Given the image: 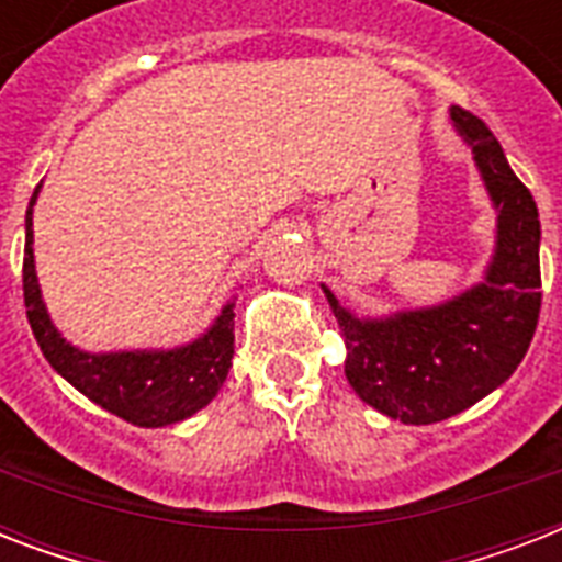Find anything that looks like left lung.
I'll return each mask as SVG.
<instances>
[{"instance_id": "1", "label": "left lung", "mask_w": 562, "mask_h": 562, "mask_svg": "<svg viewBox=\"0 0 562 562\" xmlns=\"http://www.w3.org/2000/svg\"><path fill=\"white\" fill-rule=\"evenodd\" d=\"M498 210V250L487 280L452 303L391 321L352 317L329 289L341 326L344 373L361 400L408 426L461 414L519 368L542 306L540 212L475 113L452 108Z\"/></svg>"}]
</instances>
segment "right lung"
<instances>
[{
	"label": "right lung",
	"instance_id": "right-lung-1",
	"mask_svg": "<svg viewBox=\"0 0 562 562\" xmlns=\"http://www.w3.org/2000/svg\"><path fill=\"white\" fill-rule=\"evenodd\" d=\"M37 198V189H34ZM31 198V203H34ZM31 203L25 212V254H22V297L31 333L46 361L66 382L110 414L143 428L169 426L192 417L215 400L233 361V306L221 312L212 329L189 347L171 352H110L90 356L69 347L57 335L40 300L34 254H31Z\"/></svg>",
	"mask_w": 562,
	"mask_h": 562
}]
</instances>
